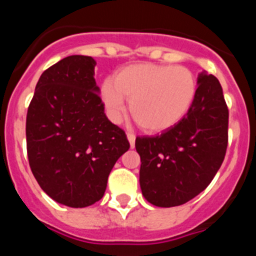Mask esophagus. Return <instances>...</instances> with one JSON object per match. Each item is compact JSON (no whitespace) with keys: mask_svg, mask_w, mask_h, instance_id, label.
Returning <instances> with one entry per match:
<instances>
[{"mask_svg":"<svg viewBox=\"0 0 256 256\" xmlns=\"http://www.w3.org/2000/svg\"><path fill=\"white\" fill-rule=\"evenodd\" d=\"M126 138H128V141H130V148H134V142H136V136L133 134V133H126Z\"/></svg>","mask_w":256,"mask_h":256,"instance_id":"esophagus-1","label":"esophagus"}]
</instances>
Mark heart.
Wrapping results in <instances>:
<instances>
[{
	"instance_id": "obj_1",
	"label": "heart",
	"mask_w": 256,
	"mask_h": 256,
	"mask_svg": "<svg viewBox=\"0 0 256 256\" xmlns=\"http://www.w3.org/2000/svg\"><path fill=\"white\" fill-rule=\"evenodd\" d=\"M196 96V79L187 68L136 64L106 79L101 98L112 122H119L130 100V114L144 132L159 133L186 116Z\"/></svg>"
}]
</instances>
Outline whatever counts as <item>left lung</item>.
I'll return each instance as SVG.
<instances>
[{"label":"left lung","instance_id":"left-lung-1","mask_svg":"<svg viewBox=\"0 0 256 256\" xmlns=\"http://www.w3.org/2000/svg\"><path fill=\"white\" fill-rule=\"evenodd\" d=\"M227 142L223 90L216 76L201 72L186 116L160 136L136 138L144 198L160 208L186 204L209 186L224 160Z\"/></svg>","mask_w":256,"mask_h":256}]
</instances>
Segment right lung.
Instances as JSON below:
<instances>
[{"mask_svg": "<svg viewBox=\"0 0 256 256\" xmlns=\"http://www.w3.org/2000/svg\"><path fill=\"white\" fill-rule=\"evenodd\" d=\"M96 61L72 55L44 70L26 114L32 173L56 202L86 208L102 198L108 174L130 148L104 112Z\"/></svg>", "mask_w": 256, "mask_h": 256, "instance_id": "add662e5", "label": "right lung"}]
</instances>
